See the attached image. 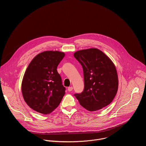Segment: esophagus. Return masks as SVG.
Listing matches in <instances>:
<instances>
[{"mask_svg": "<svg viewBox=\"0 0 146 146\" xmlns=\"http://www.w3.org/2000/svg\"><path fill=\"white\" fill-rule=\"evenodd\" d=\"M68 91H69V92H70V91H72L73 90V87H69L68 88Z\"/></svg>", "mask_w": 146, "mask_h": 146, "instance_id": "esophagus-1", "label": "esophagus"}]
</instances>
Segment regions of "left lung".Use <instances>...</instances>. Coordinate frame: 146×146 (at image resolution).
Here are the masks:
<instances>
[{
  "mask_svg": "<svg viewBox=\"0 0 146 146\" xmlns=\"http://www.w3.org/2000/svg\"><path fill=\"white\" fill-rule=\"evenodd\" d=\"M84 72V90L74 96L81 106L94 111L109 105L117 94L118 79L112 60L102 51L91 48L74 53Z\"/></svg>",
  "mask_w": 146,
  "mask_h": 146,
  "instance_id": "1",
  "label": "left lung"
}]
</instances>
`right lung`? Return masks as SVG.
Wrapping results in <instances>:
<instances>
[{"instance_id": "add662e5", "label": "right lung", "mask_w": 146, "mask_h": 146, "mask_svg": "<svg viewBox=\"0 0 146 146\" xmlns=\"http://www.w3.org/2000/svg\"><path fill=\"white\" fill-rule=\"evenodd\" d=\"M65 55L58 51H43L29 64L21 90L25 102L33 110L47 114L59 106L66 89L56 69Z\"/></svg>"}]
</instances>
